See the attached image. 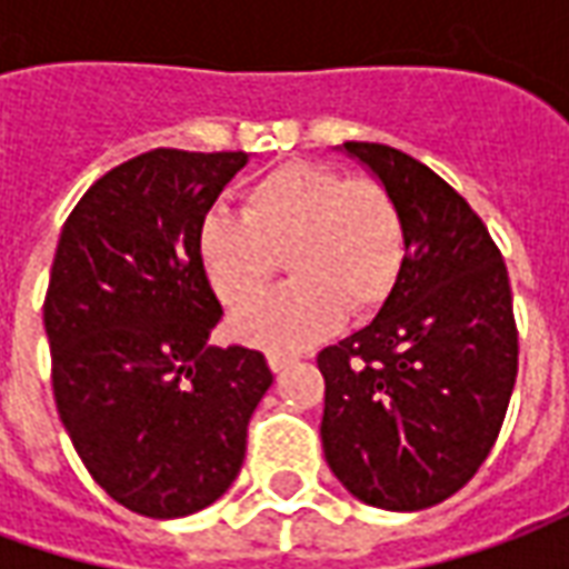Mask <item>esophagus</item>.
Listing matches in <instances>:
<instances>
[{
	"label": "esophagus",
	"instance_id": "esophagus-1",
	"mask_svg": "<svg viewBox=\"0 0 569 569\" xmlns=\"http://www.w3.org/2000/svg\"><path fill=\"white\" fill-rule=\"evenodd\" d=\"M296 359V353H286V350H268V366H271V371H283L286 366H292Z\"/></svg>",
	"mask_w": 569,
	"mask_h": 569
}]
</instances>
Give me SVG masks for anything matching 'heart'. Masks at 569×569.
Segmentation results:
<instances>
[{
  "mask_svg": "<svg viewBox=\"0 0 569 569\" xmlns=\"http://www.w3.org/2000/svg\"><path fill=\"white\" fill-rule=\"evenodd\" d=\"M286 251L297 280L231 320L247 345L296 350L332 332L345 310L381 308L402 273L406 222L378 179L292 161L247 188L240 216L210 212L198 228L200 268L228 308L260 295Z\"/></svg>",
  "mask_w": 569,
  "mask_h": 569,
  "instance_id": "1",
  "label": "heart"
}]
</instances>
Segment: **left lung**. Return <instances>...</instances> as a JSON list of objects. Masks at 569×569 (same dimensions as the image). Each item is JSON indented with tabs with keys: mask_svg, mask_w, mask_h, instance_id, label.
<instances>
[{
	"mask_svg": "<svg viewBox=\"0 0 569 569\" xmlns=\"http://www.w3.org/2000/svg\"><path fill=\"white\" fill-rule=\"evenodd\" d=\"M345 151L399 203L406 261L378 317L317 357L322 451L357 500L418 512L463 488L500 436L518 375L509 271L427 163L381 142Z\"/></svg>",
	"mask_w": 569,
	"mask_h": 569,
	"instance_id": "obj_1",
	"label": "left lung"
}]
</instances>
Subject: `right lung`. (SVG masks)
Returning <instances> with one entry per match:
<instances>
[{
  "label": "right lung",
  "instance_id": "add662e5",
  "mask_svg": "<svg viewBox=\"0 0 569 569\" xmlns=\"http://www.w3.org/2000/svg\"><path fill=\"white\" fill-rule=\"evenodd\" d=\"M247 161L146 151L100 176L60 231L44 296L57 415L93 481L146 518L231 488L273 381L259 350L207 345L222 305L198 228Z\"/></svg>",
  "mask_w": 569,
  "mask_h": 569
}]
</instances>
